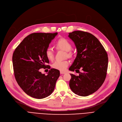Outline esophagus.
Segmentation results:
<instances>
[{"instance_id":"34e87169","label":"esophagus","mask_w":122,"mask_h":122,"mask_svg":"<svg viewBox=\"0 0 122 122\" xmlns=\"http://www.w3.org/2000/svg\"><path fill=\"white\" fill-rule=\"evenodd\" d=\"M60 73H61V74H65V73H66V72L61 71H60Z\"/></svg>"}]
</instances>
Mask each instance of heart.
<instances>
[{
	"mask_svg": "<svg viewBox=\"0 0 122 122\" xmlns=\"http://www.w3.org/2000/svg\"><path fill=\"white\" fill-rule=\"evenodd\" d=\"M56 46L57 48L66 51L68 56H71L72 54L70 51L72 49V45L69 41L65 38H60L57 40ZM45 55L47 59L53 61L54 59V51L51 47H48L46 50ZM69 62L68 61H56L52 65V67L60 71H65L69 66Z\"/></svg>",
	"mask_w": 122,
	"mask_h": 122,
	"instance_id": "b5f03b06",
	"label": "heart"
}]
</instances>
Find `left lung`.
<instances>
[{
  "mask_svg": "<svg viewBox=\"0 0 122 122\" xmlns=\"http://www.w3.org/2000/svg\"><path fill=\"white\" fill-rule=\"evenodd\" d=\"M74 43L77 54L69 70L79 75L71 74L69 87L79 96H87L96 92L104 83L108 68V55L102 45L92 34L75 31L69 33ZM81 69L82 72L79 71Z\"/></svg>",
  "mask_w": 122,
  "mask_h": 122,
  "instance_id": "obj_1",
  "label": "left lung"
}]
</instances>
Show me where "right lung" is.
<instances>
[{
    "label": "right lung",
    "instance_id": "1",
    "mask_svg": "<svg viewBox=\"0 0 122 122\" xmlns=\"http://www.w3.org/2000/svg\"><path fill=\"white\" fill-rule=\"evenodd\" d=\"M57 33H34L26 37L15 50L12 62L15 77L21 89L30 96L43 99L53 92L60 72L51 68L46 75L41 68H47L45 51Z\"/></svg>",
    "mask_w": 122,
    "mask_h": 122
}]
</instances>
